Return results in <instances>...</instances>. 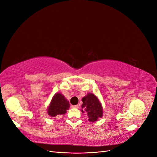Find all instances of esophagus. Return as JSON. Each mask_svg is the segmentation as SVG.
<instances>
[{
  "label": "esophagus",
  "mask_w": 157,
  "mask_h": 157,
  "mask_svg": "<svg viewBox=\"0 0 157 157\" xmlns=\"http://www.w3.org/2000/svg\"><path fill=\"white\" fill-rule=\"evenodd\" d=\"M71 108H76V109H78V105H71Z\"/></svg>",
  "instance_id": "34e87169"
}]
</instances>
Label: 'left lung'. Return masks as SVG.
I'll list each match as a JSON object with an SVG mask.
<instances>
[{
  "mask_svg": "<svg viewBox=\"0 0 157 157\" xmlns=\"http://www.w3.org/2000/svg\"><path fill=\"white\" fill-rule=\"evenodd\" d=\"M82 113H86L90 122L98 121L99 118H102L103 110L102 104L98 98L93 93H88L86 96L82 98Z\"/></svg>",
  "mask_w": 157,
  "mask_h": 157,
  "instance_id": "obj_1",
  "label": "left lung"
}]
</instances>
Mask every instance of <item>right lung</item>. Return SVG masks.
Masks as SVG:
<instances>
[{
	"mask_svg": "<svg viewBox=\"0 0 157 157\" xmlns=\"http://www.w3.org/2000/svg\"><path fill=\"white\" fill-rule=\"evenodd\" d=\"M69 103L62 94L58 92L52 97V100L47 108L48 115L52 117L63 115L69 109Z\"/></svg>",
	"mask_w": 157,
	"mask_h": 157,
	"instance_id": "obj_1",
	"label": "right lung"
}]
</instances>
